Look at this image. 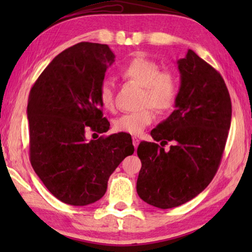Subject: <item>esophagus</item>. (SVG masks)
<instances>
[{"instance_id":"esophagus-1","label":"esophagus","mask_w":252,"mask_h":252,"mask_svg":"<svg viewBox=\"0 0 252 252\" xmlns=\"http://www.w3.org/2000/svg\"><path fill=\"white\" fill-rule=\"evenodd\" d=\"M132 142H133L134 148H138L139 143H140V140H139L138 138H136V136H133V138H132Z\"/></svg>"}]
</instances>
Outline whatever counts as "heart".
<instances>
[{
    "label": "heart",
    "instance_id": "b5f03b06",
    "mask_svg": "<svg viewBox=\"0 0 252 252\" xmlns=\"http://www.w3.org/2000/svg\"><path fill=\"white\" fill-rule=\"evenodd\" d=\"M120 74L123 79L132 81L144 88L143 104L153 106L159 112L171 109L177 99L178 82L176 76L169 71H160L157 62L141 55L131 59L122 67ZM99 99L103 108L114 110V94L109 82L101 84ZM155 120V112L151 108L138 112L125 113L114 121V129L119 132L138 135Z\"/></svg>",
    "mask_w": 252,
    "mask_h": 252
}]
</instances>
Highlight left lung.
Wrapping results in <instances>:
<instances>
[{
  "mask_svg": "<svg viewBox=\"0 0 252 252\" xmlns=\"http://www.w3.org/2000/svg\"><path fill=\"white\" fill-rule=\"evenodd\" d=\"M180 89L174 110L151 131L163 146L142 141L136 192L144 202L170 209L190 201L215 177L231 123V100L222 76L192 50L177 62Z\"/></svg>",
  "mask_w": 252,
  "mask_h": 252,
  "instance_id": "left-lung-1",
  "label": "left lung"
}]
</instances>
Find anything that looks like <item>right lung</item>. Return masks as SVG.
<instances>
[{
  "mask_svg": "<svg viewBox=\"0 0 252 252\" xmlns=\"http://www.w3.org/2000/svg\"><path fill=\"white\" fill-rule=\"evenodd\" d=\"M114 58L106 44L81 42L57 55L30 92V161L46 189L71 206L103 197L111 174L134 151L123 132L88 139L110 127L99 90Z\"/></svg>",
  "mask_w": 252,
  "mask_h": 252,
  "instance_id": "obj_1",
  "label": "right lung"
}]
</instances>
